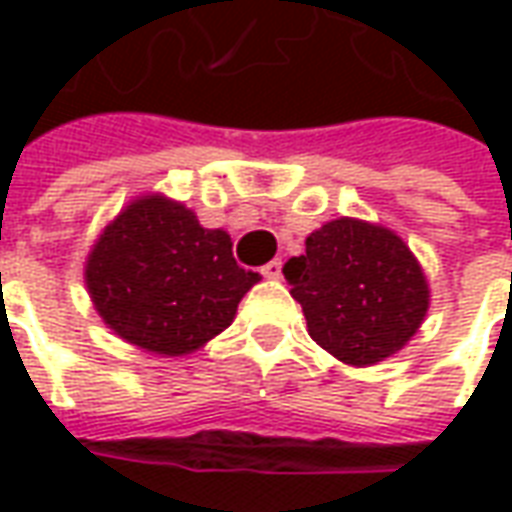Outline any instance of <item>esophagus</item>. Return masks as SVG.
I'll list each match as a JSON object with an SVG mask.
<instances>
[{
	"instance_id": "34e87169",
	"label": "esophagus",
	"mask_w": 512,
	"mask_h": 512,
	"mask_svg": "<svg viewBox=\"0 0 512 512\" xmlns=\"http://www.w3.org/2000/svg\"><path fill=\"white\" fill-rule=\"evenodd\" d=\"M263 277L268 279L282 277V260H271V263H266V266H263Z\"/></svg>"
}]
</instances>
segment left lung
Returning a JSON list of instances; mask_svg holds the SVG:
<instances>
[{
	"mask_svg": "<svg viewBox=\"0 0 512 512\" xmlns=\"http://www.w3.org/2000/svg\"><path fill=\"white\" fill-rule=\"evenodd\" d=\"M315 343L345 365H376L400 351L428 312V282L392 230L334 219L285 263Z\"/></svg>",
	"mask_w": 512,
	"mask_h": 512,
	"instance_id": "8db88e82",
	"label": "left lung"
}]
</instances>
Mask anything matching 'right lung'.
Here are the masks:
<instances>
[{
	"label": "right lung",
	"instance_id": "1",
	"mask_svg": "<svg viewBox=\"0 0 512 512\" xmlns=\"http://www.w3.org/2000/svg\"><path fill=\"white\" fill-rule=\"evenodd\" d=\"M260 274L235 263L224 230H205L178 202L145 197L106 227L87 260V288L123 340L189 354L224 332Z\"/></svg>",
	"mask_w": 512,
	"mask_h": 512
}]
</instances>
